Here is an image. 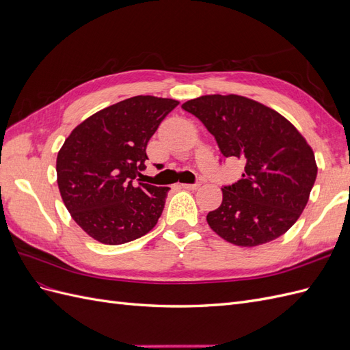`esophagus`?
Segmentation results:
<instances>
[{"label": "esophagus", "mask_w": 350, "mask_h": 350, "mask_svg": "<svg viewBox=\"0 0 350 350\" xmlns=\"http://www.w3.org/2000/svg\"><path fill=\"white\" fill-rule=\"evenodd\" d=\"M200 185H201L200 183H196V184H181V187L184 189H197Z\"/></svg>", "instance_id": "34e87169"}]
</instances>
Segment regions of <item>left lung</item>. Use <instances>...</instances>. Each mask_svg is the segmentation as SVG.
<instances>
[{"label":"left lung","instance_id":"obj_1","mask_svg":"<svg viewBox=\"0 0 350 350\" xmlns=\"http://www.w3.org/2000/svg\"><path fill=\"white\" fill-rule=\"evenodd\" d=\"M215 135L225 157L245 165L239 181L221 188L207 224L238 247H257L299 219L317 178L314 152L279 112L238 94H206L183 105Z\"/></svg>","mask_w":350,"mask_h":350}]
</instances>
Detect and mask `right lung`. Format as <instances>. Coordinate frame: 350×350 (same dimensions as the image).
Returning <instances> with one entry per match:
<instances>
[{
	"instance_id": "obj_1",
	"label": "right lung",
	"mask_w": 350,
	"mask_h": 350,
	"mask_svg": "<svg viewBox=\"0 0 350 350\" xmlns=\"http://www.w3.org/2000/svg\"><path fill=\"white\" fill-rule=\"evenodd\" d=\"M179 102L134 96L89 116L71 131L57 156V183L74 221L89 237L120 245L150 232L169 187L135 183L146 147Z\"/></svg>"
}]
</instances>
